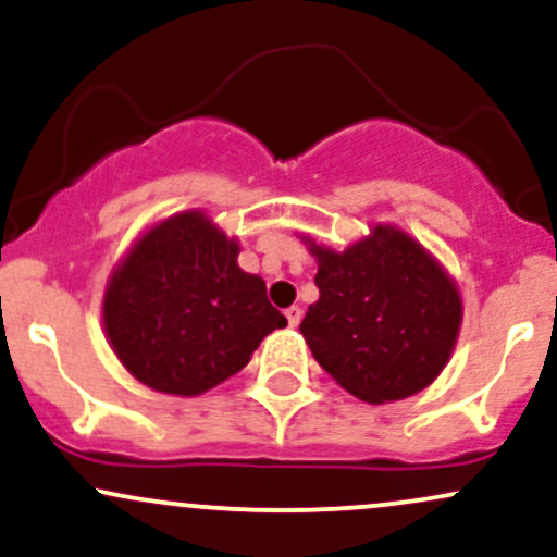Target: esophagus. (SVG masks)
I'll return each instance as SVG.
<instances>
[{
    "mask_svg": "<svg viewBox=\"0 0 557 557\" xmlns=\"http://www.w3.org/2000/svg\"><path fill=\"white\" fill-rule=\"evenodd\" d=\"M286 320H289V329H297V325L302 323V307L292 305L289 310H286Z\"/></svg>",
    "mask_w": 557,
    "mask_h": 557,
    "instance_id": "esophagus-1",
    "label": "esophagus"
}]
</instances>
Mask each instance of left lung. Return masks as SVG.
<instances>
[{
	"label": "left lung",
	"mask_w": 557,
	"mask_h": 557,
	"mask_svg": "<svg viewBox=\"0 0 557 557\" xmlns=\"http://www.w3.org/2000/svg\"><path fill=\"white\" fill-rule=\"evenodd\" d=\"M318 263V302L299 333L329 375L364 404L428 388L459 342V284L422 242L394 224L333 250L299 234Z\"/></svg>",
	"instance_id": "obj_1"
}]
</instances>
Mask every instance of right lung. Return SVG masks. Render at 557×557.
Segmentation results:
<instances>
[{
    "label": "right lung",
    "mask_w": 557,
    "mask_h": 557,
    "mask_svg": "<svg viewBox=\"0 0 557 557\" xmlns=\"http://www.w3.org/2000/svg\"><path fill=\"white\" fill-rule=\"evenodd\" d=\"M239 239L200 208L137 234L103 286L101 320L122 368L169 396H200L250 362L286 318L242 271Z\"/></svg>",
    "instance_id": "right-lung-1"
}]
</instances>
